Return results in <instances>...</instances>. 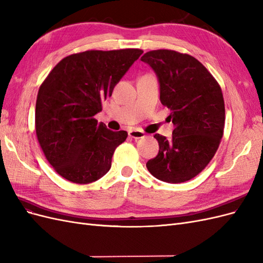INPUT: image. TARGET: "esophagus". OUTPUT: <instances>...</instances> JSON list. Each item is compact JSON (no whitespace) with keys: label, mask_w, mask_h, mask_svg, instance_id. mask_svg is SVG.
I'll list each match as a JSON object with an SVG mask.
<instances>
[{"label":"esophagus","mask_w":263,"mask_h":263,"mask_svg":"<svg viewBox=\"0 0 263 263\" xmlns=\"http://www.w3.org/2000/svg\"><path fill=\"white\" fill-rule=\"evenodd\" d=\"M128 135H129L130 138H134V139H139V138L145 137V133L142 132V130H139V129L129 130Z\"/></svg>","instance_id":"obj_1"}]
</instances>
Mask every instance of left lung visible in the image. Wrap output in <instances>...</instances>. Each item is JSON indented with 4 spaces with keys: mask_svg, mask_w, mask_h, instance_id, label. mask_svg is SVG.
Segmentation results:
<instances>
[{
    "mask_svg": "<svg viewBox=\"0 0 263 263\" xmlns=\"http://www.w3.org/2000/svg\"><path fill=\"white\" fill-rule=\"evenodd\" d=\"M140 60L155 71L160 101L170 108L174 125L170 140L155 135L159 153L146 166L160 181H189L205 169L218 149L225 125L221 89L190 54L160 49L146 52Z\"/></svg>",
    "mask_w": 263,
    "mask_h": 263,
    "instance_id": "8db88e82",
    "label": "left lung"
}]
</instances>
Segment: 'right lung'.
<instances>
[{"label": "right lung", "mask_w": 263, "mask_h": 263, "mask_svg": "<svg viewBox=\"0 0 263 263\" xmlns=\"http://www.w3.org/2000/svg\"><path fill=\"white\" fill-rule=\"evenodd\" d=\"M141 53L140 49H121L70 54L39 87L37 139L47 160L62 178L86 184L110 169L115 149L128 134L109 130L94 116Z\"/></svg>", "instance_id": "add662e5"}]
</instances>
